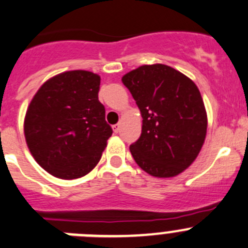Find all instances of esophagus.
<instances>
[{
  "mask_svg": "<svg viewBox=\"0 0 248 248\" xmlns=\"http://www.w3.org/2000/svg\"><path fill=\"white\" fill-rule=\"evenodd\" d=\"M112 131H114L115 133H119V132H120V124H114V126H112Z\"/></svg>",
  "mask_w": 248,
  "mask_h": 248,
  "instance_id": "obj_1",
  "label": "esophagus"
}]
</instances>
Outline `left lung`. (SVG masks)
Instances as JSON below:
<instances>
[{
    "label": "left lung",
    "instance_id": "1",
    "mask_svg": "<svg viewBox=\"0 0 248 248\" xmlns=\"http://www.w3.org/2000/svg\"><path fill=\"white\" fill-rule=\"evenodd\" d=\"M122 82L136 100L141 134L129 146L137 165L153 177L178 175L195 161L207 132V114L198 86L163 64L139 66Z\"/></svg>",
    "mask_w": 248,
    "mask_h": 248
}]
</instances>
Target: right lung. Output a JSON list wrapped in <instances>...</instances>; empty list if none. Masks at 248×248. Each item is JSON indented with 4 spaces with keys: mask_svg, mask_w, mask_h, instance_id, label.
I'll return each instance as SVG.
<instances>
[{
    "mask_svg": "<svg viewBox=\"0 0 248 248\" xmlns=\"http://www.w3.org/2000/svg\"><path fill=\"white\" fill-rule=\"evenodd\" d=\"M100 76L73 70L53 76L26 110L24 134L36 162L60 179H76L99 162L111 137L98 99Z\"/></svg>",
    "mask_w": 248,
    "mask_h": 248,
    "instance_id": "right-lung-1",
    "label": "right lung"
}]
</instances>
